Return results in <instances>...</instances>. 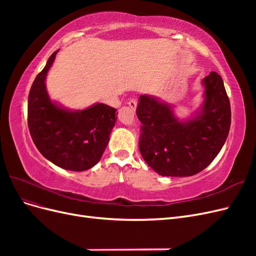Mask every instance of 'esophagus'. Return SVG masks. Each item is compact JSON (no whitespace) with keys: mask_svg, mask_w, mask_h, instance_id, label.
<instances>
[{"mask_svg":"<svg viewBox=\"0 0 256 256\" xmlns=\"http://www.w3.org/2000/svg\"><path fill=\"white\" fill-rule=\"evenodd\" d=\"M128 106H130V109L131 110H136V99H131V100H129V102H128Z\"/></svg>","mask_w":256,"mask_h":256,"instance_id":"1","label":"esophagus"}]
</instances>
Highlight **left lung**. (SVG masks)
Returning <instances> with one entry per match:
<instances>
[{
    "label": "left lung",
    "instance_id": "obj_1",
    "mask_svg": "<svg viewBox=\"0 0 256 256\" xmlns=\"http://www.w3.org/2000/svg\"><path fill=\"white\" fill-rule=\"evenodd\" d=\"M204 102L196 116L178 120L172 106L157 97L141 95L136 108L141 122L138 148L161 176H192L212 164L226 141L230 104L221 76L212 72L202 81Z\"/></svg>",
    "mask_w": 256,
    "mask_h": 256
}]
</instances>
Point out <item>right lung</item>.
<instances>
[{
  "label": "right lung",
  "instance_id": "1",
  "mask_svg": "<svg viewBox=\"0 0 256 256\" xmlns=\"http://www.w3.org/2000/svg\"><path fill=\"white\" fill-rule=\"evenodd\" d=\"M58 51L37 74L28 94V125L42 156L56 166L81 172L97 164L110 140L116 109L96 104L72 111L50 100L46 76Z\"/></svg>",
  "mask_w": 256,
  "mask_h": 256
}]
</instances>
